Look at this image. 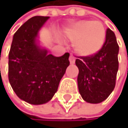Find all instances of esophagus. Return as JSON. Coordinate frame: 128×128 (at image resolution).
I'll list each match as a JSON object with an SVG mask.
<instances>
[{
	"mask_svg": "<svg viewBox=\"0 0 128 128\" xmlns=\"http://www.w3.org/2000/svg\"><path fill=\"white\" fill-rule=\"evenodd\" d=\"M69 60H70V64H74L75 62V58L74 55H72V54H70V56L69 58Z\"/></svg>",
	"mask_w": 128,
	"mask_h": 128,
	"instance_id": "34e87169",
	"label": "esophagus"
}]
</instances>
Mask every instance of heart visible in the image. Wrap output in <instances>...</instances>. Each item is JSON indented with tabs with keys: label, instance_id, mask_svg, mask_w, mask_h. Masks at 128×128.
Returning a JSON list of instances; mask_svg holds the SVG:
<instances>
[{
	"label": "heart",
	"instance_id": "heart-1",
	"mask_svg": "<svg viewBox=\"0 0 128 128\" xmlns=\"http://www.w3.org/2000/svg\"><path fill=\"white\" fill-rule=\"evenodd\" d=\"M64 37L74 42V50L80 55H94L101 50L106 36L105 26L98 20H81L63 31Z\"/></svg>",
	"mask_w": 128,
	"mask_h": 128
}]
</instances>
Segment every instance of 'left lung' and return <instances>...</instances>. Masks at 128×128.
Wrapping results in <instances>:
<instances>
[{"label":"left lung","instance_id":"8db88e82","mask_svg":"<svg viewBox=\"0 0 128 128\" xmlns=\"http://www.w3.org/2000/svg\"><path fill=\"white\" fill-rule=\"evenodd\" d=\"M118 54L119 45L116 35L108 29L105 42L98 52L76 59L78 90L86 102L99 103L113 91L119 69Z\"/></svg>","mask_w":128,"mask_h":128}]
</instances>
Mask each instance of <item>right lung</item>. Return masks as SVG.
<instances>
[{"mask_svg": "<svg viewBox=\"0 0 128 128\" xmlns=\"http://www.w3.org/2000/svg\"><path fill=\"white\" fill-rule=\"evenodd\" d=\"M49 18L36 16L24 23L14 34L8 54V80L12 90L20 99L34 105L53 98L70 65L69 53L55 57L38 44V32Z\"/></svg>", "mask_w": 128, "mask_h": 128, "instance_id": "1", "label": "right lung"}]
</instances>
